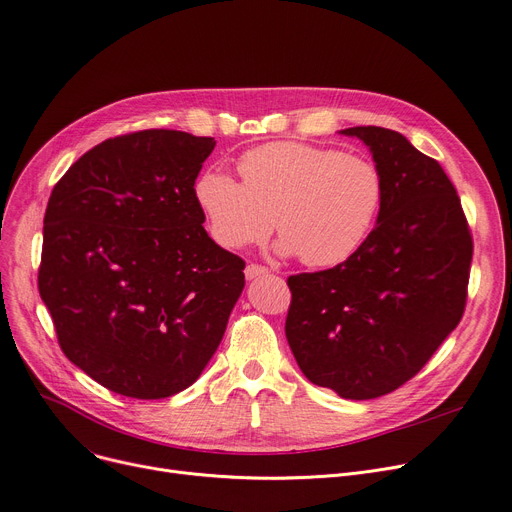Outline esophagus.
<instances>
[{"instance_id": "34e87169", "label": "esophagus", "mask_w": 512, "mask_h": 512, "mask_svg": "<svg viewBox=\"0 0 512 512\" xmlns=\"http://www.w3.org/2000/svg\"><path fill=\"white\" fill-rule=\"evenodd\" d=\"M267 274H270V270H267V267H263V265H257V263H249L245 267V278L247 280H255V278H261V276H267Z\"/></svg>"}]
</instances>
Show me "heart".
Wrapping results in <instances>:
<instances>
[{
	"label": "heart",
	"mask_w": 512,
	"mask_h": 512,
	"mask_svg": "<svg viewBox=\"0 0 512 512\" xmlns=\"http://www.w3.org/2000/svg\"><path fill=\"white\" fill-rule=\"evenodd\" d=\"M242 182L207 170L195 203L226 249L265 240L278 224V253L309 267H336L359 253L384 203V176L371 159L307 143H270L238 161Z\"/></svg>",
	"instance_id": "b5f03b06"
}]
</instances>
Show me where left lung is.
Here are the masks:
<instances>
[{"mask_svg": "<svg viewBox=\"0 0 512 512\" xmlns=\"http://www.w3.org/2000/svg\"><path fill=\"white\" fill-rule=\"evenodd\" d=\"M340 134L369 147L384 176L382 211L357 255L288 278L286 340L309 382L369 400L409 382L459 326L473 240L436 159L396 130Z\"/></svg>", "mask_w": 512, "mask_h": 512, "instance_id": "obj_1", "label": "left lung"}]
</instances>
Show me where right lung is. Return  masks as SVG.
Returning <instances> with one entry per match:
<instances>
[{
    "instance_id": "1",
    "label": "right lung",
    "mask_w": 512,
    "mask_h": 512,
    "mask_svg": "<svg viewBox=\"0 0 512 512\" xmlns=\"http://www.w3.org/2000/svg\"><path fill=\"white\" fill-rule=\"evenodd\" d=\"M211 137L151 128L107 139L53 186L39 294L64 355L122 396L197 382L245 288V261L209 238L195 180Z\"/></svg>"
}]
</instances>
